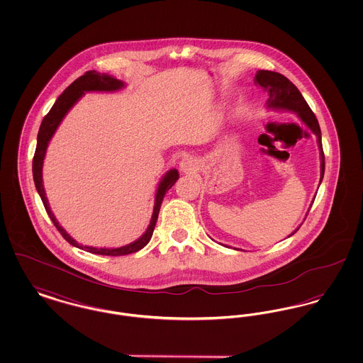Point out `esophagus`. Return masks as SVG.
I'll return each mask as SVG.
<instances>
[{"label":"esophagus","mask_w":363,"mask_h":363,"mask_svg":"<svg viewBox=\"0 0 363 363\" xmlns=\"http://www.w3.org/2000/svg\"><path fill=\"white\" fill-rule=\"evenodd\" d=\"M197 167V163H196V160L193 159V157H184L181 162H179V170L182 172V173H191V172H194V169Z\"/></svg>","instance_id":"34e87169"}]
</instances>
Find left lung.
I'll list each match as a JSON object with an SVG mask.
<instances>
[{
    "mask_svg": "<svg viewBox=\"0 0 363 363\" xmlns=\"http://www.w3.org/2000/svg\"><path fill=\"white\" fill-rule=\"evenodd\" d=\"M255 83L268 92L269 98L265 104L267 108L295 113L299 117V120L303 122L315 135L318 150H320V160H321V174H320V184H321V181L324 178V172H325V157H324L323 143H321V129H320L318 121H317L314 113L311 111L309 104H306V101L302 96V94L299 92V89L294 86L287 77H284L283 74H280L277 72L257 70ZM314 199H315V196H314ZM306 216H308V213H306ZM299 227L293 231L289 237L294 235L299 230Z\"/></svg>",
    "mask_w": 363,
    "mask_h": 363,
    "instance_id": "1",
    "label": "left lung"
}]
</instances>
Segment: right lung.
Listing matches in <instances>:
<instances>
[{
    "mask_svg": "<svg viewBox=\"0 0 363 363\" xmlns=\"http://www.w3.org/2000/svg\"><path fill=\"white\" fill-rule=\"evenodd\" d=\"M125 86V83H122L121 80H117L106 73H98L96 70H89L86 72L83 76H80L79 79H76L72 84H70L55 101V104H52V110L46 114V117L43 118V121L40 123L39 132H38V143H36V150H35L34 160H33V175H34L35 188L38 190L42 203L46 208L48 215L50 216L52 223L57 227V230L61 233V235L69 242L70 245L86 250L89 253L94 255H102V256H125V255H130V253H136L138 250H141L152 237L154 228H155L156 220H157V215H159V209L162 206L163 197L164 194L169 191V189L173 186L177 182V179L179 178V174L177 169H172L167 173L164 174V177L160 179L155 194V206H154V212H152V218L151 222L147 227L145 233L132 243L125 245L121 247H94V246H83L80 243L74 241L69 234L62 228V225H60L58 220L55 219L54 213L50 209V204L48 201L46 197V191L43 188V178H42V169H43V160L46 156V151L49 147V143L52 140L57 128L60 126V123L64 120V117L68 114L70 108L74 104L79 102V99L86 94V92H116L120 91Z\"/></svg>",
    "mask_w": 363,
    "mask_h": 363,
    "instance_id": "1",
    "label": "right lung"
}]
</instances>
